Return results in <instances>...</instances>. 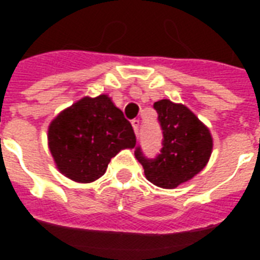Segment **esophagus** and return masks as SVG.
I'll use <instances>...</instances> for the list:
<instances>
[{
  "instance_id": "obj_1",
  "label": "esophagus",
  "mask_w": 260,
  "mask_h": 260,
  "mask_svg": "<svg viewBox=\"0 0 260 260\" xmlns=\"http://www.w3.org/2000/svg\"><path fill=\"white\" fill-rule=\"evenodd\" d=\"M132 126H134L135 135L138 136L139 132H140V121L139 120H132Z\"/></svg>"
}]
</instances>
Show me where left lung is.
Instances as JSON below:
<instances>
[{"mask_svg":"<svg viewBox=\"0 0 260 260\" xmlns=\"http://www.w3.org/2000/svg\"><path fill=\"white\" fill-rule=\"evenodd\" d=\"M154 108L163 131V148L155 159H147L138 148L135 158L151 183L163 189H175L208 165L213 138L209 128L187 106L160 100L155 102Z\"/></svg>","mask_w":260,"mask_h":260,"instance_id":"left-lung-1","label":"left lung"}]
</instances>
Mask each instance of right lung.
Returning a JSON list of instances; mask_svg holds the SVG:
<instances>
[{
  "mask_svg": "<svg viewBox=\"0 0 260 260\" xmlns=\"http://www.w3.org/2000/svg\"><path fill=\"white\" fill-rule=\"evenodd\" d=\"M47 138L56 169L79 183L101 178L110 159L136 144L131 122L108 94L83 97L62 110Z\"/></svg>",
  "mask_w": 260,
  "mask_h": 260,
  "instance_id": "1",
  "label": "right lung"
}]
</instances>
